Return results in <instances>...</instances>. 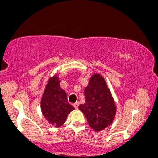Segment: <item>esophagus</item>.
<instances>
[{
    "mask_svg": "<svg viewBox=\"0 0 158 158\" xmlns=\"http://www.w3.org/2000/svg\"><path fill=\"white\" fill-rule=\"evenodd\" d=\"M79 104H80V103H79V102H76L75 103H74L73 106H74V107H75V108L76 109H78Z\"/></svg>",
    "mask_w": 158,
    "mask_h": 158,
    "instance_id": "obj_1",
    "label": "esophagus"
}]
</instances>
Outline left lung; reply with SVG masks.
Wrapping results in <instances>:
<instances>
[{
	"label": "left lung",
	"instance_id": "left-lung-1",
	"mask_svg": "<svg viewBox=\"0 0 158 158\" xmlns=\"http://www.w3.org/2000/svg\"><path fill=\"white\" fill-rule=\"evenodd\" d=\"M84 95L86 103L79 106L89 125L96 131H101L112 125L116 115L117 107L112 92L101 74L90 77Z\"/></svg>",
	"mask_w": 158,
	"mask_h": 158
}]
</instances>
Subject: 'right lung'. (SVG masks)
<instances>
[{
  "mask_svg": "<svg viewBox=\"0 0 158 158\" xmlns=\"http://www.w3.org/2000/svg\"><path fill=\"white\" fill-rule=\"evenodd\" d=\"M40 109L47 122L59 128L75 108L68 103L67 94L60 87V80L57 73L50 76L40 99Z\"/></svg>",
  "mask_w": 158,
  "mask_h": 158,
  "instance_id": "obj_1",
  "label": "right lung"
}]
</instances>
